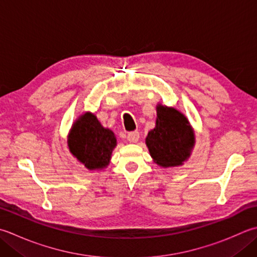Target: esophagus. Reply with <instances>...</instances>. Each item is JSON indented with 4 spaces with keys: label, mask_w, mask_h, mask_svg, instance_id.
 Masks as SVG:
<instances>
[{
    "label": "esophagus",
    "mask_w": 257,
    "mask_h": 257,
    "mask_svg": "<svg viewBox=\"0 0 257 257\" xmlns=\"http://www.w3.org/2000/svg\"><path fill=\"white\" fill-rule=\"evenodd\" d=\"M139 137H140V135H139V133L138 132H132V133H129L128 134V140H129V143H137L138 140H139Z\"/></svg>",
    "instance_id": "1"
}]
</instances>
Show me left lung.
<instances>
[{"mask_svg": "<svg viewBox=\"0 0 257 257\" xmlns=\"http://www.w3.org/2000/svg\"><path fill=\"white\" fill-rule=\"evenodd\" d=\"M146 145L157 165L165 168L180 166L194 148V130L177 109L158 104L156 127L148 133Z\"/></svg>", "mask_w": 257, "mask_h": 257, "instance_id": "obj_1", "label": "left lung"}]
</instances>
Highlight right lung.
I'll list each match as a JSON object with an SVG mask.
<instances>
[{
	"label": "right lung",
	"instance_id": "right-lung-1",
	"mask_svg": "<svg viewBox=\"0 0 257 257\" xmlns=\"http://www.w3.org/2000/svg\"><path fill=\"white\" fill-rule=\"evenodd\" d=\"M115 146L112 130L104 128L91 112L80 115L68 136L70 153L89 170L107 167Z\"/></svg>",
	"mask_w": 257,
	"mask_h": 257
}]
</instances>
